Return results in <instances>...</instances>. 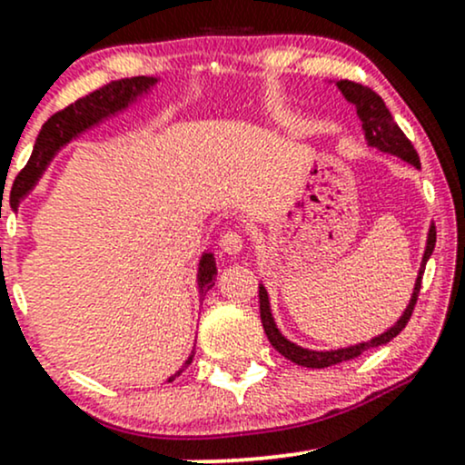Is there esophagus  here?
Listing matches in <instances>:
<instances>
[{
    "instance_id": "esophagus-1",
    "label": "esophagus",
    "mask_w": 465,
    "mask_h": 465,
    "mask_svg": "<svg viewBox=\"0 0 465 465\" xmlns=\"http://www.w3.org/2000/svg\"><path fill=\"white\" fill-rule=\"evenodd\" d=\"M221 249L225 251V253H229V255H240V253H242V249H244V238H242V233H238V232H227V233H223V238H221Z\"/></svg>"
}]
</instances>
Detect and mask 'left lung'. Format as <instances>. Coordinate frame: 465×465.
<instances>
[{
	"label": "left lung",
	"mask_w": 465,
	"mask_h": 465,
	"mask_svg": "<svg viewBox=\"0 0 465 465\" xmlns=\"http://www.w3.org/2000/svg\"><path fill=\"white\" fill-rule=\"evenodd\" d=\"M336 87L339 92L343 94V98L348 100L350 104L356 106V115H359L361 124H362V133H365V142L370 148H376V151L393 154V157L402 159L415 168H420V157L415 153L413 143L407 140L400 126L396 124L389 109L382 103V98L376 92H371L370 87H362L359 83H351V80H336ZM435 225L430 223L429 233H426V249L424 255H421V264L418 271V277H415V286L413 292H411V300L404 308V312L400 314V319L391 328H387L385 332H381L378 336H371L370 341H361V343L348 345V348H336V350H311V348H302V345L292 343L288 341L284 334L280 332L277 328L273 312H271V300H269V291H266L264 284H260V319H262V328L266 336H269L271 345L280 351L282 356L288 361H292L295 365L302 367H311V370H323V367L336 365V362H343V361H351L356 356H361L362 351L378 348V345H385L391 339L402 332L404 325L409 323L411 312H413L415 302H418L420 295V284H421V275H424L426 262L429 258L433 255L435 249Z\"/></svg>",
	"instance_id": "1"
}]
</instances>
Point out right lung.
<instances>
[{"label": "right lung", "instance_id": "obj_1", "mask_svg": "<svg viewBox=\"0 0 465 465\" xmlns=\"http://www.w3.org/2000/svg\"><path fill=\"white\" fill-rule=\"evenodd\" d=\"M162 78L157 76H133V78H122L114 80V83L104 84V87L95 89L84 98L76 100L74 104H69L67 109L58 111L41 126L39 137H36L35 148H32L30 162L25 163V168L21 170L15 179V194L17 201L28 196L35 185L39 183V179L44 177L47 165L52 163V159L56 157L61 148H65L69 142L76 140L83 135L84 131L94 129V126L103 124L109 117H115L117 114H124L129 106L140 103L143 95L153 92L154 84ZM216 280V260L212 251H205L199 260V271H196V284H199V295L201 300L205 297V292L214 286ZM194 359V351L188 356V361L181 365L179 371H174L168 378V382H173L174 378L181 376V371L190 365Z\"/></svg>", "mask_w": 465, "mask_h": 465}]
</instances>
